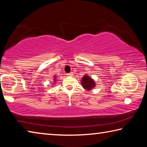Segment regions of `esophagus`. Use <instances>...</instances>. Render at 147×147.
Returning a JSON list of instances; mask_svg holds the SVG:
<instances>
[{
    "label": "esophagus",
    "mask_w": 147,
    "mask_h": 147,
    "mask_svg": "<svg viewBox=\"0 0 147 147\" xmlns=\"http://www.w3.org/2000/svg\"><path fill=\"white\" fill-rule=\"evenodd\" d=\"M68 76H73V73H69L67 74Z\"/></svg>",
    "instance_id": "34e87169"
}]
</instances>
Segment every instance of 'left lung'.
Here are the masks:
<instances>
[{
    "mask_svg": "<svg viewBox=\"0 0 147 147\" xmlns=\"http://www.w3.org/2000/svg\"><path fill=\"white\" fill-rule=\"evenodd\" d=\"M81 84L83 86V88L87 90H91L95 86V84L93 80L88 75H84L82 77V79L81 80Z\"/></svg>",
    "mask_w": 147,
    "mask_h": 147,
    "instance_id": "left-lung-1",
    "label": "left lung"
}]
</instances>
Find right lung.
<instances>
[{
  "label": "right lung",
  "instance_id": "obj_1",
  "mask_svg": "<svg viewBox=\"0 0 147 147\" xmlns=\"http://www.w3.org/2000/svg\"><path fill=\"white\" fill-rule=\"evenodd\" d=\"M56 78H54V81H56Z\"/></svg>",
  "mask_w": 147,
  "mask_h": 147
}]
</instances>
